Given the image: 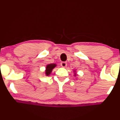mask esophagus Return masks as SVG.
<instances>
[{"instance_id": "34e87169", "label": "esophagus", "mask_w": 120, "mask_h": 120, "mask_svg": "<svg viewBox=\"0 0 120 120\" xmlns=\"http://www.w3.org/2000/svg\"><path fill=\"white\" fill-rule=\"evenodd\" d=\"M61 67H62L63 68H65L66 67H67V62H62L61 63Z\"/></svg>"}]
</instances>
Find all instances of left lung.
Returning <instances> with one entry per match:
<instances>
[{
    "mask_svg": "<svg viewBox=\"0 0 120 120\" xmlns=\"http://www.w3.org/2000/svg\"><path fill=\"white\" fill-rule=\"evenodd\" d=\"M74 72H75V73H74V76H77V74H76V70H74Z\"/></svg>",
    "mask_w": 120,
    "mask_h": 120,
    "instance_id": "8db88e82",
    "label": "left lung"
}]
</instances>
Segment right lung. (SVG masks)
<instances>
[{
  "label": "right lung",
  "mask_w": 120,
  "mask_h": 120,
  "mask_svg": "<svg viewBox=\"0 0 120 120\" xmlns=\"http://www.w3.org/2000/svg\"><path fill=\"white\" fill-rule=\"evenodd\" d=\"M56 64H49L46 67V69H45V75L46 76H49V75L51 74V72L52 70L56 67Z\"/></svg>",
  "instance_id": "1"
}]
</instances>
